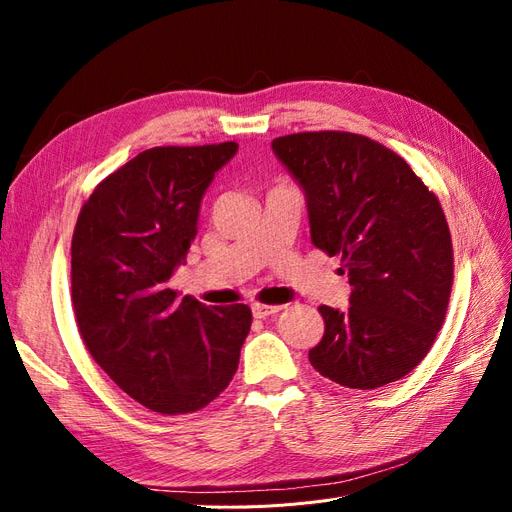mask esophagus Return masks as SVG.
<instances>
[{"label": "esophagus", "instance_id": "1", "mask_svg": "<svg viewBox=\"0 0 512 512\" xmlns=\"http://www.w3.org/2000/svg\"><path fill=\"white\" fill-rule=\"evenodd\" d=\"M282 309V305H265V303H254L252 305V314L254 318H269L277 314Z\"/></svg>", "mask_w": 512, "mask_h": 512}]
</instances>
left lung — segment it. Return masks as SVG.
<instances>
[{
  "label": "left lung",
  "mask_w": 512,
  "mask_h": 512,
  "mask_svg": "<svg viewBox=\"0 0 512 512\" xmlns=\"http://www.w3.org/2000/svg\"><path fill=\"white\" fill-rule=\"evenodd\" d=\"M301 183L312 243L342 258L350 307L320 305L324 335L309 363L348 389L408 376L436 342L453 288V241L438 196L395 151L352 132L273 141Z\"/></svg>",
  "instance_id": "8db88e82"
}]
</instances>
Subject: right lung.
Returning a JSON list of instances; mask_svg holds the SVG:
<instances>
[{"label": "right lung", "instance_id": "obj_1", "mask_svg": "<svg viewBox=\"0 0 512 512\" xmlns=\"http://www.w3.org/2000/svg\"><path fill=\"white\" fill-rule=\"evenodd\" d=\"M237 149L228 141L138 153L96 185L74 226L76 327L108 378L153 412L211 404L252 327L243 303L211 309L168 288L198 232L200 200Z\"/></svg>", "mask_w": 512, "mask_h": 512}]
</instances>
